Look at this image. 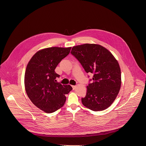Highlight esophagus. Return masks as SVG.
Here are the masks:
<instances>
[{
  "mask_svg": "<svg viewBox=\"0 0 146 146\" xmlns=\"http://www.w3.org/2000/svg\"><path fill=\"white\" fill-rule=\"evenodd\" d=\"M72 88H73V89L74 90V89H75L76 86H72Z\"/></svg>",
  "mask_w": 146,
  "mask_h": 146,
  "instance_id": "34e87169",
  "label": "esophagus"
}]
</instances>
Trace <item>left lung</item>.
Returning <instances> with one entry per match:
<instances>
[{
  "instance_id": "left-lung-1",
  "label": "left lung",
  "mask_w": 146,
  "mask_h": 146,
  "mask_svg": "<svg viewBox=\"0 0 146 146\" xmlns=\"http://www.w3.org/2000/svg\"><path fill=\"white\" fill-rule=\"evenodd\" d=\"M71 53L87 73L94 74L93 83L87 86L86 95L81 98L83 105L94 111L106 109L115 101L120 89L121 71L117 60L99 44L74 46Z\"/></svg>"
}]
</instances>
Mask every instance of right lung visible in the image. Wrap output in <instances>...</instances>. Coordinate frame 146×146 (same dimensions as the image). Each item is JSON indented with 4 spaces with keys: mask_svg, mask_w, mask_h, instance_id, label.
<instances>
[{
    "mask_svg": "<svg viewBox=\"0 0 146 146\" xmlns=\"http://www.w3.org/2000/svg\"><path fill=\"white\" fill-rule=\"evenodd\" d=\"M71 47H51L40 50L32 57L27 66L25 87L31 102L46 113L60 109L72 90L70 85L57 82L54 70L62 59L70 53Z\"/></svg>",
    "mask_w": 146,
    "mask_h": 146,
    "instance_id": "right-lung-1",
    "label": "right lung"
}]
</instances>
